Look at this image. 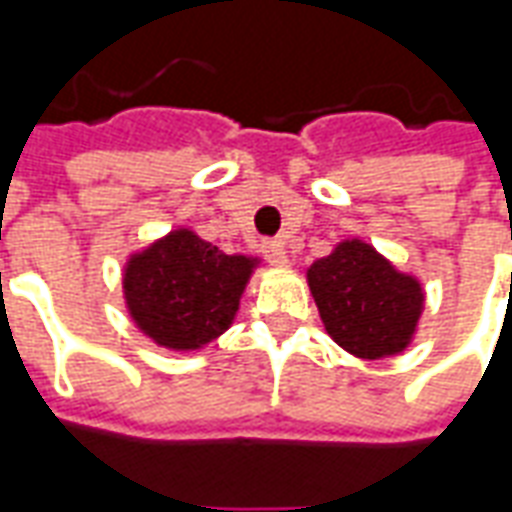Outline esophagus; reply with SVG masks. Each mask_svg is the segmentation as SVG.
<instances>
[{
    "label": "esophagus",
    "instance_id": "34e87169",
    "mask_svg": "<svg viewBox=\"0 0 512 512\" xmlns=\"http://www.w3.org/2000/svg\"><path fill=\"white\" fill-rule=\"evenodd\" d=\"M263 255H266L268 263H274V266H288L290 263L282 241H266V244H263Z\"/></svg>",
    "mask_w": 512,
    "mask_h": 512
}]
</instances>
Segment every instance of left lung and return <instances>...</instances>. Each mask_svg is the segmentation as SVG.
Here are the masks:
<instances>
[{
	"label": "left lung",
	"instance_id": "obj_1",
	"mask_svg": "<svg viewBox=\"0 0 512 512\" xmlns=\"http://www.w3.org/2000/svg\"><path fill=\"white\" fill-rule=\"evenodd\" d=\"M326 334L356 359L378 362L414 343L425 288L362 238H343L307 268Z\"/></svg>",
	"mask_w": 512,
	"mask_h": 512
}]
</instances>
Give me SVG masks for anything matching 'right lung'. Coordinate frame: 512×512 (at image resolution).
<instances>
[{"label":"right lung","instance_id":"obj_1","mask_svg":"<svg viewBox=\"0 0 512 512\" xmlns=\"http://www.w3.org/2000/svg\"><path fill=\"white\" fill-rule=\"evenodd\" d=\"M260 257L224 255L191 227H175L123 266V299L136 329L167 351H202L235 321Z\"/></svg>","mask_w":512,"mask_h":512}]
</instances>
